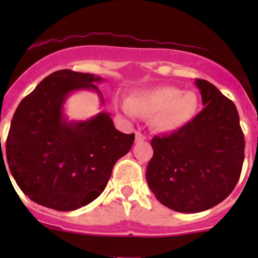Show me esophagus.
Returning <instances> with one entry per match:
<instances>
[{"instance_id":"esophagus-1","label":"esophagus","mask_w":258,"mask_h":258,"mask_svg":"<svg viewBox=\"0 0 258 258\" xmlns=\"http://www.w3.org/2000/svg\"><path fill=\"white\" fill-rule=\"evenodd\" d=\"M145 140H146L145 135L142 134V132L137 131L136 132V142H142V141H145Z\"/></svg>"}]
</instances>
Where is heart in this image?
Instances as JSON below:
<instances>
[{"instance_id": "b5f03b06", "label": "heart", "mask_w": 258, "mask_h": 258, "mask_svg": "<svg viewBox=\"0 0 258 258\" xmlns=\"http://www.w3.org/2000/svg\"><path fill=\"white\" fill-rule=\"evenodd\" d=\"M199 106L196 93L181 91L172 86H161L137 92L121 103L123 112L130 117L139 113H152V123L165 132L176 131L188 123Z\"/></svg>"}]
</instances>
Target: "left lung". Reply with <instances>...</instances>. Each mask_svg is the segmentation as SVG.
<instances>
[{
  "label": "left lung",
  "instance_id": "1",
  "mask_svg": "<svg viewBox=\"0 0 258 258\" xmlns=\"http://www.w3.org/2000/svg\"><path fill=\"white\" fill-rule=\"evenodd\" d=\"M204 110L171 135L151 140L146 179L156 199L184 213L222 202L237 184L244 137L235 103L206 80L196 79Z\"/></svg>",
  "mask_w": 258,
  "mask_h": 258
}]
</instances>
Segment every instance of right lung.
<instances>
[{"instance_id": "right-lung-1", "label": "right lung", "mask_w": 258, "mask_h": 258, "mask_svg": "<svg viewBox=\"0 0 258 258\" xmlns=\"http://www.w3.org/2000/svg\"><path fill=\"white\" fill-rule=\"evenodd\" d=\"M100 81L95 75L59 70L18 105L6 157L18 187L36 204L57 211L86 206L102 194L114 163L131 150L135 134L117 131L110 113L80 122L63 117L67 96L76 90L100 93L93 85Z\"/></svg>"}]
</instances>
